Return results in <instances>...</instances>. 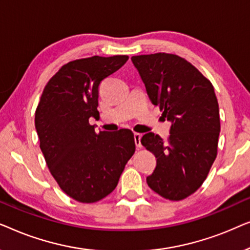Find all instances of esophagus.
I'll return each mask as SVG.
<instances>
[{
  "label": "esophagus",
  "mask_w": 250,
  "mask_h": 250,
  "mask_svg": "<svg viewBox=\"0 0 250 250\" xmlns=\"http://www.w3.org/2000/svg\"><path fill=\"white\" fill-rule=\"evenodd\" d=\"M141 138H142V134H140V133H134V141H135L136 148H141L142 146Z\"/></svg>",
  "instance_id": "34e87169"
}]
</instances>
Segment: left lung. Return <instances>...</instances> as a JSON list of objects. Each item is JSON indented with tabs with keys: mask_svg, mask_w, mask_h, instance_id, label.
I'll return each instance as SVG.
<instances>
[{
	"mask_svg": "<svg viewBox=\"0 0 250 250\" xmlns=\"http://www.w3.org/2000/svg\"><path fill=\"white\" fill-rule=\"evenodd\" d=\"M146 93L170 125L167 141L146 133L141 143L157 158L146 183L169 200H182L199 189L217 155L220 110L209 81L186 59L155 53L131 58Z\"/></svg>",
	"mask_w": 250,
	"mask_h": 250,
	"instance_id": "1",
	"label": "left lung"
}]
</instances>
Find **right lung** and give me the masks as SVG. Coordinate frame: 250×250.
Masks as SVG:
<instances>
[{
    "label": "right lung",
    "mask_w": 250,
    "mask_h": 250,
    "mask_svg": "<svg viewBox=\"0 0 250 250\" xmlns=\"http://www.w3.org/2000/svg\"><path fill=\"white\" fill-rule=\"evenodd\" d=\"M127 56L74 60L47 82L35 112V127L46 165L61 190L80 203L104 199L117 187L135 151L132 131L95 132L99 85Z\"/></svg>",
    "instance_id": "1"
}]
</instances>
